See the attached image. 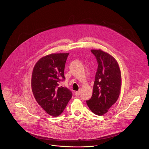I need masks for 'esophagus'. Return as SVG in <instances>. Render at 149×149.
Segmentation results:
<instances>
[{
    "instance_id": "1",
    "label": "esophagus",
    "mask_w": 149,
    "mask_h": 149,
    "mask_svg": "<svg viewBox=\"0 0 149 149\" xmlns=\"http://www.w3.org/2000/svg\"><path fill=\"white\" fill-rule=\"evenodd\" d=\"M75 95H76V96H79V95L81 94V91H76V92L75 93Z\"/></svg>"
}]
</instances>
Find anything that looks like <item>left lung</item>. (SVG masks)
Instances as JSON below:
<instances>
[{
    "instance_id": "obj_1",
    "label": "left lung",
    "mask_w": 149,
    "mask_h": 149,
    "mask_svg": "<svg viewBox=\"0 0 149 149\" xmlns=\"http://www.w3.org/2000/svg\"><path fill=\"white\" fill-rule=\"evenodd\" d=\"M98 66L95 74L93 95L86 100L90 110L102 116L116 103L121 88V74L119 65L111 55L100 50H91Z\"/></svg>"
}]
</instances>
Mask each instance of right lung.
<instances>
[{
  "instance_id": "add662e5",
  "label": "right lung",
  "mask_w": 149,
  "mask_h": 149,
  "mask_svg": "<svg viewBox=\"0 0 149 149\" xmlns=\"http://www.w3.org/2000/svg\"><path fill=\"white\" fill-rule=\"evenodd\" d=\"M68 53L52 54L40 59L33 67L31 87L38 104L50 116H58L72 97L71 91L59 86L64 81Z\"/></svg>"
}]
</instances>
